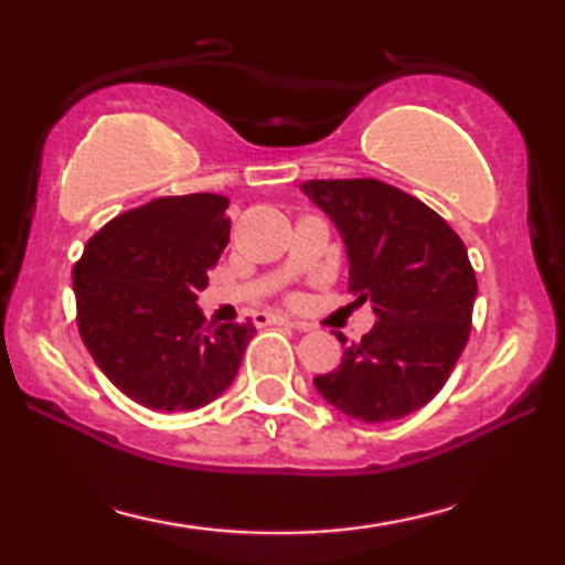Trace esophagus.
Listing matches in <instances>:
<instances>
[{"label": "esophagus", "mask_w": 565, "mask_h": 565, "mask_svg": "<svg viewBox=\"0 0 565 565\" xmlns=\"http://www.w3.org/2000/svg\"><path fill=\"white\" fill-rule=\"evenodd\" d=\"M254 323L257 327H269V323H277V327H292L298 331H306V323H298V321H290L288 316H280V313H257L254 316Z\"/></svg>", "instance_id": "34e87169"}]
</instances>
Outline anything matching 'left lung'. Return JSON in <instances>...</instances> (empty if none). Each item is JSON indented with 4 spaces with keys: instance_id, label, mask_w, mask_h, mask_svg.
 Segmentation results:
<instances>
[{
    "instance_id": "1",
    "label": "left lung",
    "mask_w": 565,
    "mask_h": 565,
    "mask_svg": "<svg viewBox=\"0 0 565 565\" xmlns=\"http://www.w3.org/2000/svg\"><path fill=\"white\" fill-rule=\"evenodd\" d=\"M308 198L334 223L350 259V292L370 300L375 327L316 375L331 406L377 424L414 414L443 391L466 350L476 273L466 244L422 200L377 180H311Z\"/></svg>"
}]
</instances>
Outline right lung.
I'll return each mask as SVG.
<instances>
[{"label": "right lung", "instance_id": "1", "mask_svg": "<svg viewBox=\"0 0 565 565\" xmlns=\"http://www.w3.org/2000/svg\"><path fill=\"white\" fill-rule=\"evenodd\" d=\"M213 192L159 198L97 231L74 265L76 323L115 388L153 412H192L234 383L254 323L205 327L207 288L231 221Z\"/></svg>", "mask_w": 565, "mask_h": 565}]
</instances>
